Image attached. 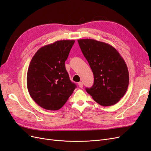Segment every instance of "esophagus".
<instances>
[{"label":"esophagus","instance_id":"obj_1","mask_svg":"<svg viewBox=\"0 0 151 151\" xmlns=\"http://www.w3.org/2000/svg\"><path fill=\"white\" fill-rule=\"evenodd\" d=\"M78 86H79V88H83V82H79V83H78Z\"/></svg>","mask_w":151,"mask_h":151}]
</instances>
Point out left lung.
Wrapping results in <instances>:
<instances>
[{
	"label": "left lung",
	"mask_w": 151,
	"mask_h": 151,
	"mask_svg": "<svg viewBox=\"0 0 151 151\" xmlns=\"http://www.w3.org/2000/svg\"><path fill=\"white\" fill-rule=\"evenodd\" d=\"M79 47L94 74V84L86 90L103 106L117 103L129 83L126 63L111 45L93 39L78 40Z\"/></svg>",
	"instance_id": "1"
}]
</instances>
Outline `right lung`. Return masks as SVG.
<instances>
[{
  "label": "right lung",
  "instance_id": "right-lung-1",
  "mask_svg": "<svg viewBox=\"0 0 151 151\" xmlns=\"http://www.w3.org/2000/svg\"><path fill=\"white\" fill-rule=\"evenodd\" d=\"M75 42L60 40L40 48L32 58L27 73V87L35 102L47 110L65 104L76 85L71 82L65 62Z\"/></svg>",
  "mask_w": 151,
  "mask_h": 151
}]
</instances>
